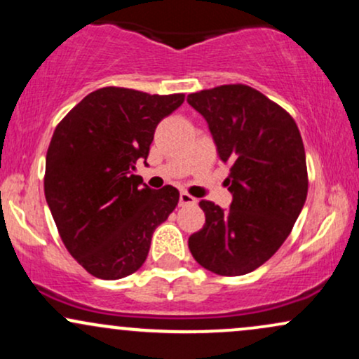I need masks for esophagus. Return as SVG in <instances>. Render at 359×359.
I'll return each instance as SVG.
<instances>
[{
    "label": "esophagus",
    "instance_id": "obj_1",
    "mask_svg": "<svg viewBox=\"0 0 359 359\" xmlns=\"http://www.w3.org/2000/svg\"><path fill=\"white\" fill-rule=\"evenodd\" d=\"M179 204H180V205H194V204H197V199H196V197H192L191 194L180 192V196H179Z\"/></svg>",
    "mask_w": 359,
    "mask_h": 359
}]
</instances>
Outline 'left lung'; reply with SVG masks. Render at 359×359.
I'll return each mask as SVG.
<instances>
[{"mask_svg":"<svg viewBox=\"0 0 359 359\" xmlns=\"http://www.w3.org/2000/svg\"><path fill=\"white\" fill-rule=\"evenodd\" d=\"M208 121L222 162L229 163L228 211L201 201L203 229L189 250L201 266L238 277L277 253L307 197L306 150L294 118L259 90L224 84L187 96Z\"/></svg>","mask_w":359,"mask_h":359,"instance_id":"left-lung-1","label":"left lung"}]
</instances>
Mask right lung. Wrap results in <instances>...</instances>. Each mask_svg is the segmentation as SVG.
Segmentation results:
<instances>
[{"mask_svg": "<svg viewBox=\"0 0 359 359\" xmlns=\"http://www.w3.org/2000/svg\"><path fill=\"white\" fill-rule=\"evenodd\" d=\"M184 94L101 88L57 125L43 191L65 248L93 277L118 280L145 263L151 234L179 203L172 185L154 191L135 175L155 128Z\"/></svg>", "mask_w": 359, "mask_h": 359, "instance_id": "obj_1", "label": "right lung"}]
</instances>
